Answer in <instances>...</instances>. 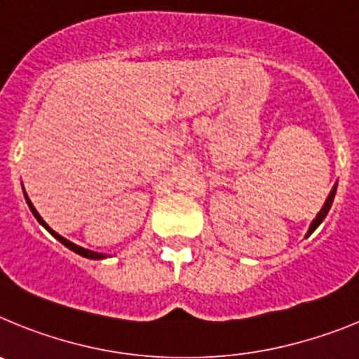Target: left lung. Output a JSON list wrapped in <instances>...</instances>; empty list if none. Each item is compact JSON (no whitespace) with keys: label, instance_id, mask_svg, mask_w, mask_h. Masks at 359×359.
Here are the masks:
<instances>
[{"label":"left lung","instance_id":"8db88e82","mask_svg":"<svg viewBox=\"0 0 359 359\" xmlns=\"http://www.w3.org/2000/svg\"><path fill=\"white\" fill-rule=\"evenodd\" d=\"M336 189H338V182H336V183H334V187H332V189H331V192H329L327 199H325V203H323V207L320 208V212H318V214H316V217L313 219V221H311V224H309V230H307L306 237H309L311 233H313V231H315L316 228L320 226V224H322V221H323V219H325V215L329 214V210H331V205H332V201H334Z\"/></svg>","mask_w":359,"mask_h":359}]
</instances>
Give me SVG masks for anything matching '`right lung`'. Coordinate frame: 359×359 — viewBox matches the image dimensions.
Segmentation results:
<instances>
[{
    "label": "right lung",
    "mask_w": 359,
    "mask_h": 359,
    "mask_svg": "<svg viewBox=\"0 0 359 359\" xmlns=\"http://www.w3.org/2000/svg\"><path fill=\"white\" fill-rule=\"evenodd\" d=\"M23 194H25V199H27V205H28V208H30L32 210V214H34V217L37 219V221H39V224H43L44 228H46V230L50 231V233H52L53 237H55L57 241H59V243H62L66 246V248L68 250H72V252H75V253H79V255L81 257H86V259H93V261H98V259H106V253H98V252H91V250H86V248H82V246H77V244L75 243H72V241H68V239H65V237L62 236H59V233H57L55 230H52V228L48 226V224L44 223V219L41 217L39 215V212L36 210V207H34V205H32V201H30V198H28L27 196V192H25V189H23Z\"/></svg>",
    "instance_id": "add662e5"
}]
</instances>
